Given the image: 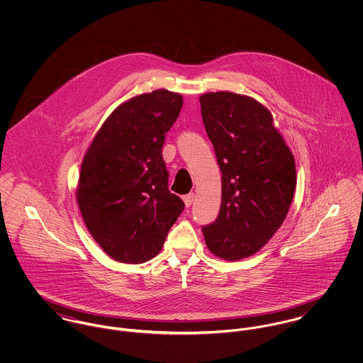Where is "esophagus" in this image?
<instances>
[{
    "label": "esophagus",
    "instance_id": "obj_1",
    "mask_svg": "<svg viewBox=\"0 0 363 363\" xmlns=\"http://www.w3.org/2000/svg\"><path fill=\"white\" fill-rule=\"evenodd\" d=\"M194 193H190V194H186V196H183V201H184V204H186V207H190L193 203H194Z\"/></svg>",
    "mask_w": 363,
    "mask_h": 363
}]
</instances>
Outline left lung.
Returning a JSON list of instances; mask_svg holds the SVG:
<instances>
[{"label": "left lung", "mask_w": 363, "mask_h": 363, "mask_svg": "<svg viewBox=\"0 0 363 363\" xmlns=\"http://www.w3.org/2000/svg\"><path fill=\"white\" fill-rule=\"evenodd\" d=\"M203 121L222 173L220 209L203 228L208 250L238 261L256 255L285 220L296 189L295 157L271 111L233 92L200 96Z\"/></svg>", "instance_id": "8db88e82"}]
</instances>
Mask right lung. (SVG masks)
I'll return each mask as SVG.
<instances>
[{
	"label": "right lung",
	"mask_w": 363,
	"mask_h": 363,
	"mask_svg": "<svg viewBox=\"0 0 363 363\" xmlns=\"http://www.w3.org/2000/svg\"><path fill=\"white\" fill-rule=\"evenodd\" d=\"M182 106L183 96L167 89L123 102L84 155L77 203L95 242L116 261L154 259L184 209L167 189L162 157L166 133Z\"/></svg>",
	"instance_id": "add662e5"
}]
</instances>
